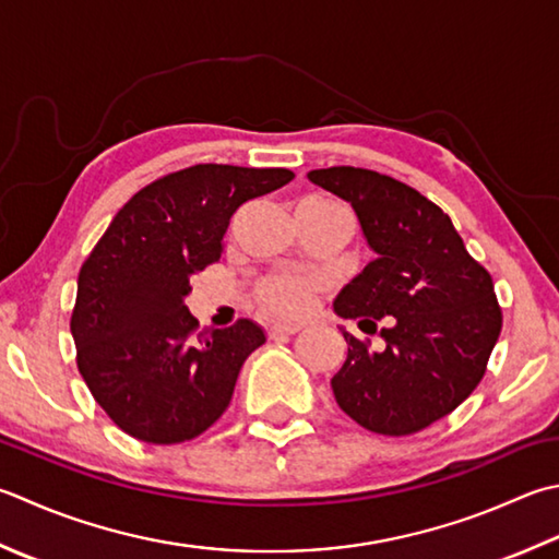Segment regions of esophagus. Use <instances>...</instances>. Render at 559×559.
I'll return each mask as SVG.
<instances>
[{"instance_id":"34e87169","label":"esophagus","mask_w":559,"mask_h":559,"mask_svg":"<svg viewBox=\"0 0 559 559\" xmlns=\"http://www.w3.org/2000/svg\"><path fill=\"white\" fill-rule=\"evenodd\" d=\"M295 332H300V324H293V322H278V324H271L269 336H271V338H278V336H293Z\"/></svg>"}]
</instances>
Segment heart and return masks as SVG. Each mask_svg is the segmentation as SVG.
<instances>
[{"label":"heart","instance_id":"1","mask_svg":"<svg viewBox=\"0 0 559 559\" xmlns=\"http://www.w3.org/2000/svg\"><path fill=\"white\" fill-rule=\"evenodd\" d=\"M305 205H330L326 201H310ZM314 283L310 278L293 276V273H276L257 286V300L264 310L283 317H298L310 308Z\"/></svg>","mask_w":559,"mask_h":559}]
</instances>
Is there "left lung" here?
<instances>
[{"label": "left lung", "instance_id": "8db88e82", "mask_svg": "<svg viewBox=\"0 0 559 559\" xmlns=\"http://www.w3.org/2000/svg\"><path fill=\"white\" fill-rule=\"evenodd\" d=\"M308 179L352 203L378 254L336 295L334 312L380 332L385 348L370 352L368 338L344 332L336 404L373 433H417L483 380L501 332L495 283L451 217L412 186L358 167L312 169Z\"/></svg>", "mask_w": 559, "mask_h": 559}]
</instances>
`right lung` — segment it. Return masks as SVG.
Segmentation results:
<instances>
[{"instance_id": "obj_1", "label": "right lung", "mask_w": 559, "mask_h": 559, "mask_svg": "<svg viewBox=\"0 0 559 559\" xmlns=\"http://www.w3.org/2000/svg\"><path fill=\"white\" fill-rule=\"evenodd\" d=\"M293 177L233 164L171 171L120 207L86 257L70 320L76 368L128 436L183 443L223 417L242 364L266 336L251 320L199 332L183 298L193 273L221 259L237 207Z\"/></svg>"}]
</instances>
